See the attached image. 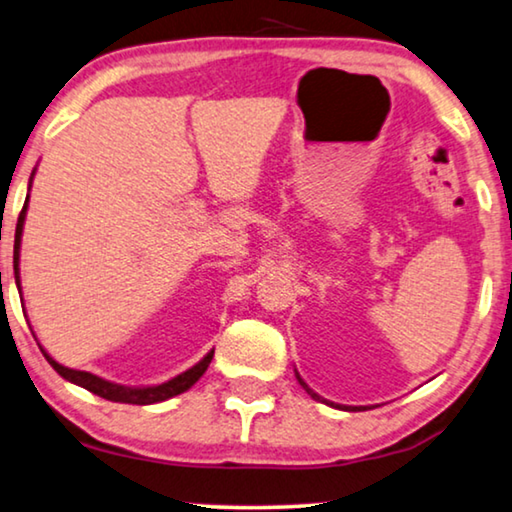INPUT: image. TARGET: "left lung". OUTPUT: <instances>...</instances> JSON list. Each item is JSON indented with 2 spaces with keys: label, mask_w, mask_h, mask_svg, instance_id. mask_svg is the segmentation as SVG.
Masks as SVG:
<instances>
[{
  "label": "left lung",
  "mask_w": 512,
  "mask_h": 512,
  "mask_svg": "<svg viewBox=\"0 0 512 512\" xmlns=\"http://www.w3.org/2000/svg\"><path fill=\"white\" fill-rule=\"evenodd\" d=\"M296 377H299V375H296ZM299 384L305 388V393H308L312 400H322V398H319V395H317L315 391H312V388H310L308 384H305V381H303L301 377H299ZM322 402H326V400H322ZM326 404H331V407H338V404H333V402H326ZM342 409H347V407H342ZM352 409H365V407H352Z\"/></svg>",
  "instance_id": "8db88e82"
}]
</instances>
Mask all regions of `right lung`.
Returning a JSON list of instances; mask_svg holds the SVG:
<instances>
[{
    "label": "right lung",
    "mask_w": 512,
    "mask_h": 512,
    "mask_svg": "<svg viewBox=\"0 0 512 512\" xmlns=\"http://www.w3.org/2000/svg\"><path fill=\"white\" fill-rule=\"evenodd\" d=\"M32 183V181H29ZM29 200V195H27ZM25 213H27V202L25 207H22L20 216H18V227H15V248H13V269H15V276H18V262H20V236H22V225H25ZM20 287V282H18ZM43 356L48 358V363L55 368L61 377L73 381V384H78L82 388H87L89 393L94 395H101L105 400H112V402H126V404H154V402H163L167 398H174V395H179L183 391H188L190 386L195 384L197 379H200L204 372H207L213 352H209L207 356L202 358L200 363L193 365V368L181 372L170 381H165V384H158V386H147V388H131V386H121V384H112V381H105L101 377L91 375V372L85 370H71V368H64V365H59L55 358H50L45 349H41Z\"/></svg>",
    "instance_id": "right-lung-1"
}]
</instances>
